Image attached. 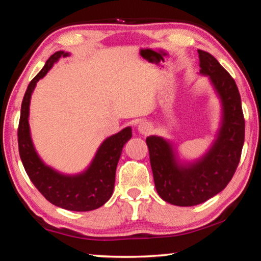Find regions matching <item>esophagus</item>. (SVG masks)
<instances>
[{
  "mask_svg": "<svg viewBox=\"0 0 261 261\" xmlns=\"http://www.w3.org/2000/svg\"><path fill=\"white\" fill-rule=\"evenodd\" d=\"M137 129H138V132L141 135H148L151 134V131L153 130V126L151 123L148 122H140Z\"/></svg>",
  "mask_w": 261,
  "mask_h": 261,
  "instance_id": "34e87169",
  "label": "esophagus"
}]
</instances>
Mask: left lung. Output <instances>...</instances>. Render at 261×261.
Wrapping results in <instances>:
<instances>
[{
    "label": "left lung",
    "mask_w": 261,
    "mask_h": 261,
    "mask_svg": "<svg viewBox=\"0 0 261 261\" xmlns=\"http://www.w3.org/2000/svg\"><path fill=\"white\" fill-rule=\"evenodd\" d=\"M198 54L199 73L210 77L222 106L212 146L198 160L185 162L169 140L159 136L146 138L156 191L176 206L199 205L222 191L235 174L244 144L245 121L235 81L210 53L198 49Z\"/></svg>",
    "instance_id": "obj_1"
}]
</instances>
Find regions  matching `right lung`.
<instances>
[{"mask_svg": "<svg viewBox=\"0 0 261 261\" xmlns=\"http://www.w3.org/2000/svg\"><path fill=\"white\" fill-rule=\"evenodd\" d=\"M69 55V53L62 50L54 53L47 60L41 71L29 84L21 102L18 148L21 162L31 182L48 201L68 211L87 212L99 208L112 197L117 163L123 146L131 138L132 130L127 126L105 139L87 169L76 175L62 174L41 160L31 138L29 124L31 96L37 83L46 76L54 63L61 57Z\"/></svg>", "mask_w": 261, "mask_h": 261, "instance_id": "add662e5", "label": "right lung"}]
</instances>
